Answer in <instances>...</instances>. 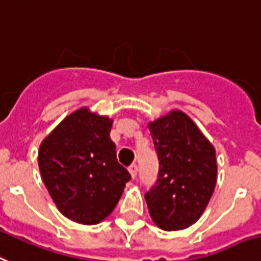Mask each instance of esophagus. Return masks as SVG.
<instances>
[{
    "label": "esophagus",
    "instance_id": "esophagus-1",
    "mask_svg": "<svg viewBox=\"0 0 261 261\" xmlns=\"http://www.w3.org/2000/svg\"><path fill=\"white\" fill-rule=\"evenodd\" d=\"M128 171H130L131 177H133V178H135V177H137V173H138L137 164H131L130 166H128Z\"/></svg>",
    "mask_w": 261,
    "mask_h": 261
}]
</instances>
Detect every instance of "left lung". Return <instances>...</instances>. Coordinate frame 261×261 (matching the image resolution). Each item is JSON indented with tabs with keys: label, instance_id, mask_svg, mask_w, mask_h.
Returning <instances> with one entry per match:
<instances>
[{
	"label": "left lung",
	"instance_id": "8db88e82",
	"mask_svg": "<svg viewBox=\"0 0 261 261\" xmlns=\"http://www.w3.org/2000/svg\"><path fill=\"white\" fill-rule=\"evenodd\" d=\"M160 171L145 198L152 221L179 230L200 219L217 179L216 151L189 116L181 111L149 124Z\"/></svg>",
	"mask_w": 261,
	"mask_h": 261
}]
</instances>
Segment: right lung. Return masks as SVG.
Instances as JSON below:
<instances>
[{
    "label": "right lung",
    "instance_id": "obj_1",
    "mask_svg": "<svg viewBox=\"0 0 261 261\" xmlns=\"http://www.w3.org/2000/svg\"><path fill=\"white\" fill-rule=\"evenodd\" d=\"M111 126L107 116L80 109L40 146L42 181L59 211L72 221L94 225L105 220L131 179L116 160Z\"/></svg>",
    "mask_w": 261,
    "mask_h": 261
}]
</instances>
